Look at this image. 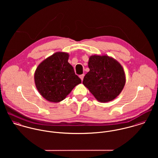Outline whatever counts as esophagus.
Wrapping results in <instances>:
<instances>
[{"label":"esophagus","mask_w":158,"mask_h":158,"mask_svg":"<svg viewBox=\"0 0 158 158\" xmlns=\"http://www.w3.org/2000/svg\"><path fill=\"white\" fill-rule=\"evenodd\" d=\"M84 76H85V75L84 74H82V75H80L79 77H80V78H81V81H83V78H84Z\"/></svg>","instance_id":"1"}]
</instances>
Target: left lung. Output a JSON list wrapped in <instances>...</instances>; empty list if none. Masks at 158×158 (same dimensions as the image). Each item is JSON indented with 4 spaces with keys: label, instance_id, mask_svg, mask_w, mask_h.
I'll list each match as a JSON object with an SVG mask.
<instances>
[{
    "label": "left lung",
    "instance_id": "1",
    "mask_svg": "<svg viewBox=\"0 0 158 158\" xmlns=\"http://www.w3.org/2000/svg\"><path fill=\"white\" fill-rule=\"evenodd\" d=\"M83 84L97 101L106 103L115 98L123 90L126 77L122 65L113 57L105 55H91Z\"/></svg>",
    "mask_w": 158,
    "mask_h": 158
}]
</instances>
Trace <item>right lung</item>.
<instances>
[{
	"instance_id": "obj_1",
	"label": "right lung",
	"mask_w": 158,
	"mask_h": 158,
	"mask_svg": "<svg viewBox=\"0 0 158 158\" xmlns=\"http://www.w3.org/2000/svg\"><path fill=\"white\" fill-rule=\"evenodd\" d=\"M69 57L66 52H56L43 60L35 72L36 89L50 102H61L81 83L68 63Z\"/></svg>"
}]
</instances>
